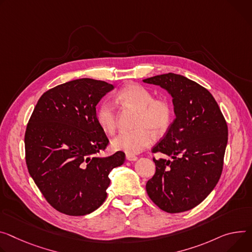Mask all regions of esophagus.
Masks as SVG:
<instances>
[{
    "instance_id": "1",
    "label": "esophagus",
    "mask_w": 252,
    "mask_h": 252,
    "mask_svg": "<svg viewBox=\"0 0 252 252\" xmlns=\"http://www.w3.org/2000/svg\"><path fill=\"white\" fill-rule=\"evenodd\" d=\"M126 158L127 161H136V159H138V157H135V156L130 155V154H126Z\"/></svg>"
}]
</instances>
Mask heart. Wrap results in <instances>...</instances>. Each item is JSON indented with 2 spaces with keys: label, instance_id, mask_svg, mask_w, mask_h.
I'll list each match as a JSON object with an SVG mask.
<instances>
[{
  "label": "heart",
  "instance_id": "b5f03b06",
  "mask_svg": "<svg viewBox=\"0 0 252 252\" xmlns=\"http://www.w3.org/2000/svg\"><path fill=\"white\" fill-rule=\"evenodd\" d=\"M118 100L133 109L139 110L133 131H124L111 142L112 148L126 154H138L150 147L155 141L156 133L166 132L172 125L174 108L167 97H154L152 91L146 87L130 83L123 87L117 95ZM98 126L108 134L113 133L118 126L116 109L110 101L100 103L95 113Z\"/></svg>",
  "mask_w": 252,
  "mask_h": 252
}]
</instances>
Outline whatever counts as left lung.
<instances>
[{"label":"left lung","instance_id":"obj_1","mask_svg":"<svg viewBox=\"0 0 252 252\" xmlns=\"http://www.w3.org/2000/svg\"><path fill=\"white\" fill-rule=\"evenodd\" d=\"M144 82L167 89L176 113L163 139L152 149L172 159L153 158L156 173L147 182V193L163 211H188L220 179L228 140L226 121L209 91L185 76L167 73Z\"/></svg>","mask_w":252,"mask_h":252}]
</instances>
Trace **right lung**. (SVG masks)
<instances>
[{"label":"right lung","instance_id":"right-lung-1","mask_svg":"<svg viewBox=\"0 0 252 252\" xmlns=\"http://www.w3.org/2000/svg\"><path fill=\"white\" fill-rule=\"evenodd\" d=\"M113 85L81 78L57 85L39 98L25 132L30 176L57 211L82 216L106 199L110 171L124 164L117 152L98 158L109 143L95 121L96 104Z\"/></svg>","mask_w":252,"mask_h":252}]
</instances>
